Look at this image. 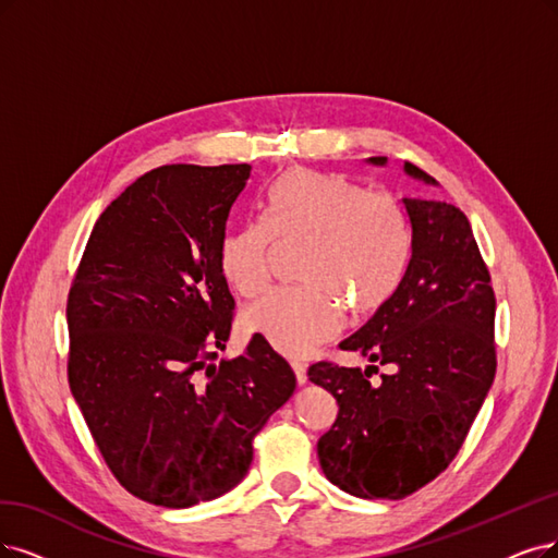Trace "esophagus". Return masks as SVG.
Wrapping results in <instances>:
<instances>
[{"label":"esophagus","instance_id":"obj_1","mask_svg":"<svg viewBox=\"0 0 558 558\" xmlns=\"http://www.w3.org/2000/svg\"><path fill=\"white\" fill-rule=\"evenodd\" d=\"M292 369H294V375H296V384H299V386L307 384V367H305L303 363L294 361V363H292Z\"/></svg>","mask_w":558,"mask_h":558}]
</instances>
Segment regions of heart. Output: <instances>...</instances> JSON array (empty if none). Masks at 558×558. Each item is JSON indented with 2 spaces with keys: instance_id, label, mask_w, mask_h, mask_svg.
Instances as JSON below:
<instances>
[{
  "instance_id": "obj_1",
  "label": "heart",
  "mask_w": 558,
  "mask_h": 558,
  "mask_svg": "<svg viewBox=\"0 0 558 558\" xmlns=\"http://www.w3.org/2000/svg\"><path fill=\"white\" fill-rule=\"evenodd\" d=\"M307 241L296 290L266 294L243 313L245 331L287 356H305L354 315L381 307L407 271L411 227L388 193H367L344 174L294 168L264 197V222H245L222 239L220 274L241 296L266 290L271 241Z\"/></svg>"
}]
</instances>
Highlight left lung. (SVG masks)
Returning <instances> with one entry per match:
<instances>
[{
	"label": "left lung",
	"mask_w": 558,
	"mask_h": 558,
	"mask_svg": "<svg viewBox=\"0 0 558 558\" xmlns=\"http://www.w3.org/2000/svg\"><path fill=\"white\" fill-rule=\"evenodd\" d=\"M386 165L384 156L367 158ZM404 172L437 185L404 162ZM411 222L407 271L379 311L340 342L377 365L319 361L313 384L338 402V418L317 441L326 478L361 499H404L452 462L497 373L489 271L466 216L448 202L404 197Z\"/></svg>",
	"instance_id": "left-lung-1"
}]
</instances>
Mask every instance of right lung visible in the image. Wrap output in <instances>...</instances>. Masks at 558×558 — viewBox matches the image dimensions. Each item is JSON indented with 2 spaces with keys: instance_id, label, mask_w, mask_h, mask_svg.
Returning a JSON list of instances; mask_svg holds the SVG:
<instances>
[{
  "instance_id": "obj_1",
  "label": "right lung",
  "mask_w": 558,
  "mask_h": 558,
  "mask_svg": "<svg viewBox=\"0 0 558 558\" xmlns=\"http://www.w3.org/2000/svg\"><path fill=\"white\" fill-rule=\"evenodd\" d=\"M247 179L245 162L142 174L96 220L71 284V393L114 478L154 506L236 487L296 388L262 336L211 363L232 331L220 245Z\"/></svg>"
}]
</instances>
